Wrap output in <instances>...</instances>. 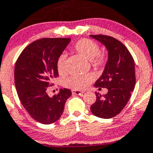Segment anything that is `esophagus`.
<instances>
[{
  "label": "esophagus",
  "instance_id": "34e87169",
  "mask_svg": "<svg viewBox=\"0 0 153 153\" xmlns=\"http://www.w3.org/2000/svg\"><path fill=\"white\" fill-rule=\"evenodd\" d=\"M72 93L73 95H81V94H83V92H81L80 91H76V90H73L72 91Z\"/></svg>",
  "mask_w": 153,
  "mask_h": 153
}]
</instances>
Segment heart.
<instances>
[{"mask_svg":"<svg viewBox=\"0 0 153 153\" xmlns=\"http://www.w3.org/2000/svg\"><path fill=\"white\" fill-rule=\"evenodd\" d=\"M72 49L81 56L90 60L91 65L96 69L102 68L106 63L105 54L100 52L99 45L91 40L87 38L79 40L72 46ZM65 62L66 56L64 53L61 54L56 62L57 70L60 75H63L66 72ZM92 81L93 76L90 74L72 75L64 81V86L76 91H82L86 89Z\"/></svg>","mask_w":153,"mask_h":153,"instance_id":"heart-1","label":"heart"}]
</instances>
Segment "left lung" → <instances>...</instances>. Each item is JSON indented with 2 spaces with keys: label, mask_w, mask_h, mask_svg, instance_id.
I'll use <instances>...</instances> for the list:
<instances>
[{
  "label": "left lung",
  "mask_w": 153,
  "mask_h": 153,
  "mask_svg": "<svg viewBox=\"0 0 153 153\" xmlns=\"http://www.w3.org/2000/svg\"><path fill=\"white\" fill-rule=\"evenodd\" d=\"M108 51V61L102 75L95 82L96 88H105L108 93L101 96L91 106V112L102 118H111L122 112L128 103L136 83L134 61L128 48L111 36L91 35Z\"/></svg>",
  "instance_id": "left-lung-1"
}]
</instances>
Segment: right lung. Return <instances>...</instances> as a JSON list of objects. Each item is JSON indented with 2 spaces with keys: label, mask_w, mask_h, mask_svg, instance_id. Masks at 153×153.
Returning a JSON list of instances; mask_svg holds the SVG:
<instances>
[{
  "label": "right lung",
  "mask_w": 153,
  "mask_h": 153,
  "mask_svg": "<svg viewBox=\"0 0 153 153\" xmlns=\"http://www.w3.org/2000/svg\"><path fill=\"white\" fill-rule=\"evenodd\" d=\"M70 38H41L28 44L18 57L14 69L17 94L21 103L35 121L44 125L56 122L62 115L69 89L59 90L50 97L51 81L56 78V62Z\"/></svg>",
  "instance_id": "right-lung-1"
}]
</instances>
